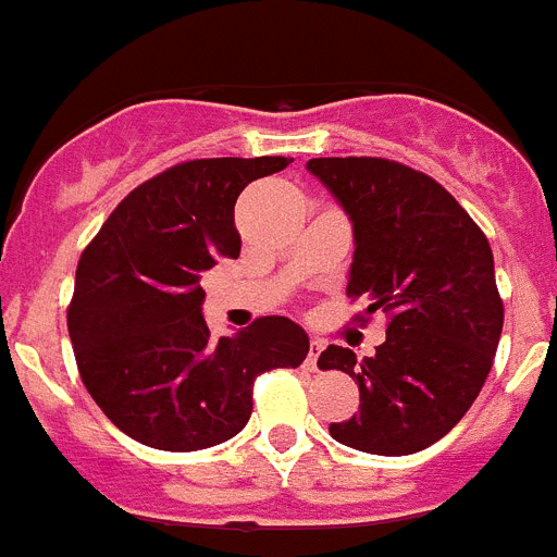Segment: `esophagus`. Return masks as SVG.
<instances>
[{
	"label": "esophagus",
	"instance_id": "1",
	"mask_svg": "<svg viewBox=\"0 0 557 557\" xmlns=\"http://www.w3.org/2000/svg\"><path fill=\"white\" fill-rule=\"evenodd\" d=\"M321 351H323V339L314 337L312 343H309V357H307L309 371H318V357H321Z\"/></svg>",
	"mask_w": 557,
	"mask_h": 557
}]
</instances>
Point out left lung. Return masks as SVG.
<instances>
[{
	"label": "left lung",
	"instance_id": "8db88e82",
	"mask_svg": "<svg viewBox=\"0 0 557 557\" xmlns=\"http://www.w3.org/2000/svg\"><path fill=\"white\" fill-rule=\"evenodd\" d=\"M351 220L348 295L391 314L373 357L329 346L318 366L359 385V412L329 426L368 455L421 451L460 421L488 379L505 309L474 220L424 172L387 159H312Z\"/></svg>",
	"mask_w": 557,
	"mask_h": 557
}]
</instances>
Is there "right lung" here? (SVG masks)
Returning a JSON list of instances; mask_svg holds the SVG:
<instances>
[{"label":"right lung","mask_w":557,"mask_h":557,"mask_svg":"<svg viewBox=\"0 0 557 557\" xmlns=\"http://www.w3.org/2000/svg\"><path fill=\"white\" fill-rule=\"evenodd\" d=\"M287 164L262 156L172 166L136 186L83 250L69 337L86 391L133 441L161 451L223 444L248 424L253 379L307 359V332L282 314L211 337L200 287L243 248L239 191Z\"/></svg>","instance_id":"1"}]
</instances>
